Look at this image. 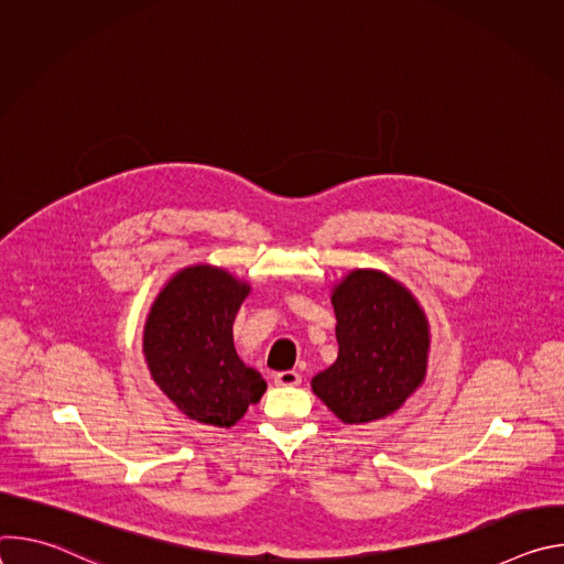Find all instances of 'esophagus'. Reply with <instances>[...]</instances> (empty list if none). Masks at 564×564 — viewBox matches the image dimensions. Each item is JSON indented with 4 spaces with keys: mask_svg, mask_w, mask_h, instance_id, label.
Returning <instances> with one entry per match:
<instances>
[{
    "mask_svg": "<svg viewBox=\"0 0 564 564\" xmlns=\"http://www.w3.org/2000/svg\"><path fill=\"white\" fill-rule=\"evenodd\" d=\"M274 383L283 386V388H292L301 383V375L296 370H281L274 375Z\"/></svg>",
    "mask_w": 564,
    "mask_h": 564,
    "instance_id": "34e87169",
    "label": "esophagus"
}]
</instances>
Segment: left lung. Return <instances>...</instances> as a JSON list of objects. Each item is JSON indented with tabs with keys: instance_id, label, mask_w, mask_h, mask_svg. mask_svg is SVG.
<instances>
[{
	"instance_id": "left-lung-1",
	"label": "left lung",
	"mask_w": 564,
	"mask_h": 564,
	"mask_svg": "<svg viewBox=\"0 0 564 564\" xmlns=\"http://www.w3.org/2000/svg\"><path fill=\"white\" fill-rule=\"evenodd\" d=\"M330 301L339 355L312 377V392L344 424L383 420L426 379V312L404 283L370 268L350 270L333 285Z\"/></svg>"
}]
</instances>
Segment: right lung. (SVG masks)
<instances>
[{
    "instance_id": "1",
    "label": "right lung",
    "mask_w": 564,
    "mask_h": 564,
    "mask_svg": "<svg viewBox=\"0 0 564 564\" xmlns=\"http://www.w3.org/2000/svg\"><path fill=\"white\" fill-rule=\"evenodd\" d=\"M250 292L248 281L196 263L178 270L149 307L142 352L151 379L198 424L234 426L268 388L234 348V318Z\"/></svg>"
}]
</instances>
